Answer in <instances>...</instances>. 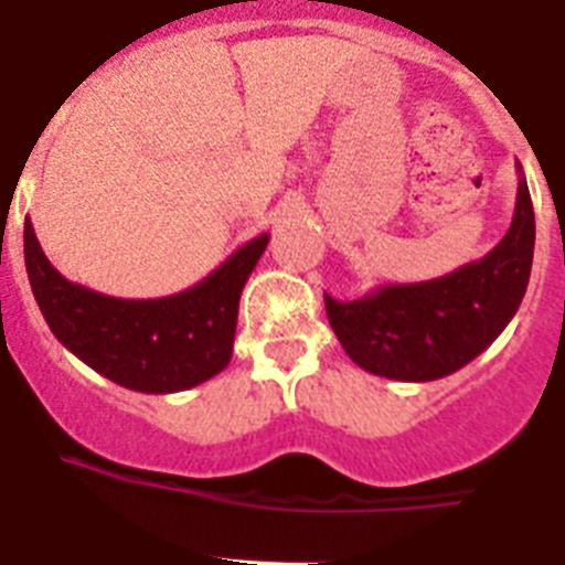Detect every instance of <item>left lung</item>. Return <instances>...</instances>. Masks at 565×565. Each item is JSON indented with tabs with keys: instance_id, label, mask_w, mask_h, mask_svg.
I'll use <instances>...</instances> for the list:
<instances>
[{
	"instance_id": "1",
	"label": "left lung",
	"mask_w": 565,
	"mask_h": 565,
	"mask_svg": "<svg viewBox=\"0 0 565 565\" xmlns=\"http://www.w3.org/2000/svg\"><path fill=\"white\" fill-rule=\"evenodd\" d=\"M514 217L480 260L419 284H382L355 301L324 292L327 319L362 371L434 382L466 367L505 330L523 301L534 258V210L516 163Z\"/></svg>"
}]
</instances>
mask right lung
<instances>
[{
	"label": "right lung",
	"mask_w": 565,
	"mask_h": 565,
	"mask_svg": "<svg viewBox=\"0 0 565 565\" xmlns=\"http://www.w3.org/2000/svg\"><path fill=\"white\" fill-rule=\"evenodd\" d=\"M267 244L269 235H258L174 296L114 298L56 273L25 221L28 281L51 333L99 376L140 393L189 391L224 371L241 290Z\"/></svg>",
	"instance_id": "1"
}]
</instances>
